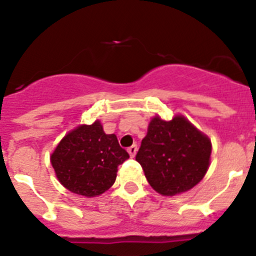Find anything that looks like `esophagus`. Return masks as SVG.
Wrapping results in <instances>:
<instances>
[{
	"mask_svg": "<svg viewBox=\"0 0 256 256\" xmlns=\"http://www.w3.org/2000/svg\"><path fill=\"white\" fill-rule=\"evenodd\" d=\"M137 150H138V148H137V144H133V146H130V148H128V152H130V158H134V155L137 154Z\"/></svg>",
	"mask_w": 256,
	"mask_h": 256,
	"instance_id": "1",
	"label": "esophagus"
}]
</instances>
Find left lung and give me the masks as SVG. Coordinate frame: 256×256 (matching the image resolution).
Here are the masks:
<instances>
[{
    "label": "left lung",
    "instance_id": "1",
    "mask_svg": "<svg viewBox=\"0 0 256 256\" xmlns=\"http://www.w3.org/2000/svg\"><path fill=\"white\" fill-rule=\"evenodd\" d=\"M210 154V140L186 118L176 115L166 122L155 116L136 160L156 192L174 196L188 191L204 178Z\"/></svg>",
    "mask_w": 256,
    "mask_h": 256
}]
</instances>
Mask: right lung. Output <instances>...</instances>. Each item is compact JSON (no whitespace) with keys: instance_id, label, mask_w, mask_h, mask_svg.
<instances>
[{"instance_id":"1","label":"right lung","mask_w":256,"mask_h":256,"mask_svg":"<svg viewBox=\"0 0 256 256\" xmlns=\"http://www.w3.org/2000/svg\"><path fill=\"white\" fill-rule=\"evenodd\" d=\"M130 158L115 134H106L98 120L79 126L61 140L51 155L56 177L76 195L94 198L116 180L118 166Z\"/></svg>"}]
</instances>
